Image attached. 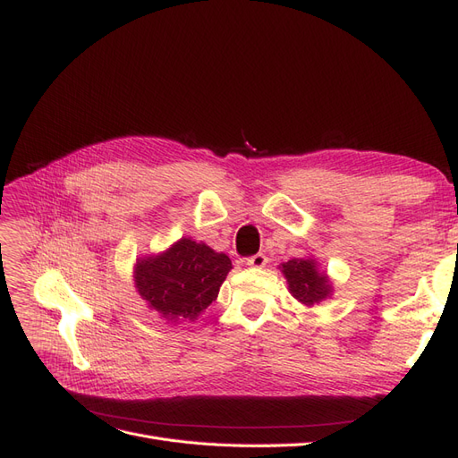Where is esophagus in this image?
<instances>
[{"instance_id":"34e87169","label":"esophagus","mask_w":458,"mask_h":458,"mask_svg":"<svg viewBox=\"0 0 458 458\" xmlns=\"http://www.w3.org/2000/svg\"><path fill=\"white\" fill-rule=\"evenodd\" d=\"M267 256L266 254H256V256H252V258H248L246 259V266H250V267H254V269H261V267H266L267 266Z\"/></svg>"}]
</instances>
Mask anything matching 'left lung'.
<instances>
[{"label":"left lung","instance_id":"1","mask_svg":"<svg viewBox=\"0 0 458 458\" xmlns=\"http://www.w3.org/2000/svg\"><path fill=\"white\" fill-rule=\"evenodd\" d=\"M279 269L286 279L288 293L303 306H315V303L330 298L335 293L330 276L327 271L318 269L317 259L311 256L283 261Z\"/></svg>","mask_w":458,"mask_h":458}]
</instances>
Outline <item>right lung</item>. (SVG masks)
Wrapping results in <instances>:
<instances>
[{"mask_svg": "<svg viewBox=\"0 0 458 458\" xmlns=\"http://www.w3.org/2000/svg\"><path fill=\"white\" fill-rule=\"evenodd\" d=\"M231 269L227 254L182 237L160 254L137 258L133 281L147 308L168 325L197 323Z\"/></svg>", "mask_w": 458, "mask_h": 458, "instance_id": "obj_1", "label": "right lung"}]
</instances>
